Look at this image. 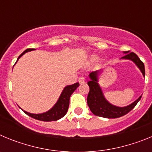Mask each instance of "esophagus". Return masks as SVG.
I'll return each instance as SVG.
<instances>
[{"instance_id":"1","label":"esophagus","mask_w":152,"mask_h":152,"mask_svg":"<svg viewBox=\"0 0 152 152\" xmlns=\"http://www.w3.org/2000/svg\"><path fill=\"white\" fill-rule=\"evenodd\" d=\"M78 82L80 83V84H84V83L85 82V78H84V77L80 76V77L78 78Z\"/></svg>"}]
</instances>
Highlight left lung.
Instances as JSON below:
<instances>
[{
  "label": "left lung",
  "instance_id": "obj_1",
  "mask_svg": "<svg viewBox=\"0 0 152 152\" xmlns=\"http://www.w3.org/2000/svg\"><path fill=\"white\" fill-rule=\"evenodd\" d=\"M124 53L126 56L122 57L121 58L131 60L133 61L137 67L140 69L141 72L145 77V72L144 63L141 61L138 56L134 52H124ZM98 75H99V71H95L90 73L89 77L91 80L88 82L90 88V91L88 96V105L91 112L96 116L108 118V119L121 117L130 112L135 107L138 102L141 100L142 96H139L132 103L124 107L113 105L110 103H109L107 99L104 97L101 88L98 84Z\"/></svg>",
  "mask_w": 152,
  "mask_h": 152
}]
</instances>
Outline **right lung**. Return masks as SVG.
Here are the masks:
<instances>
[{
  "label": "right lung",
  "mask_w": 152,
  "mask_h": 152,
  "mask_svg": "<svg viewBox=\"0 0 152 152\" xmlns=\"http://www.w3.org/2000/svg\"><path fill=\"white\" fill-rule=\"evenodd\" d=\"M33 49H27L23 52L20 56H19L17 58V61L23 55H24L26 52H30L33 51ZM79 86V83H75V84H72V85L66 86L64 88V90L61 92V95H60L59 98L56 103L53 106L52 109H50L49 111L43 113H39V114H33L30 113L26 112L24 111V113L27 114L28 116L30 117L34 118L36 119H38L40 121H45V122H49V121H56L58 119H61L63 116L67 113L68 110V107H69V100L71 95L73 94L74 91L77 89V88Z\"/></svg>",
  "instance_id": "obj_1"
}]
</instances>
